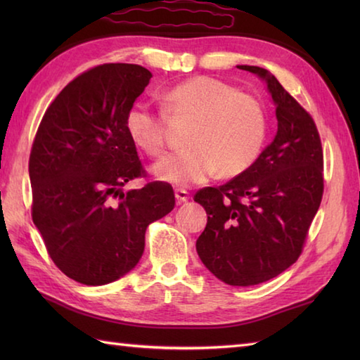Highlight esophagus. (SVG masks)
<instances>
[{"label":"esophagus","mask_w":360,"mask_h":360,"mask_svg":"<svg viewBox=\"0 0 360 360\" xmlns=\"http://www.w3.org/2000/svg\"><path fill=\"white\" fill-rule=\"evenodd\" d=\"M174 196H176V201H178L179 204L188 201V192H187V190H184V188H176L174 190Z\"/></svg>","instance_id":"esophagus-1"}]
</instances>
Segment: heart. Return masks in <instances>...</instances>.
<instances>
[{"label":"heart","mask_w":360,"mask_h":360,"mask_svg":"<svg viewBox=\"0 0 360 360\" xmlns=\"http://www.w3.org/2000/svg\"><path fill=\"white\" fill-rule=\"evenodd\" d=\"M164 110L136 102L125 114L131 141L150 156H160L168 145V117L192 120L187 148L167 156L155 167L159 179L174 186L202 182L219 170L236 176L255 162L266 139V114L258 98L229 83L196 75L167 89Z\"/></svg>","instance_id":"1"}]
</instances>
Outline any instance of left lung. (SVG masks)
<instances>
[{"instance_id":"left-lung-1","label":"left lung","mask_w":360,"mask_h":360,"mask_svg":"<svg viewBox=\"0 0 360 360\" xmlns=\"http://www.w3.org/2000/svg\"><path fill=\"white\" fill-rule=\"evenodd\" d=\"M275 102L278 129L246 172L219 187L198 190L207 212L196 241L205 267L231 286H252L277 277L302 255L323 196V150L311 114L258 66Z\"/></svg>"}]
</instances>
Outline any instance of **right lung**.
I'll list each match as a JSON object with an SVG mask.
<instances>
[{"label":"right lung","instance_id":"obj_1","mask_svg":"<svg viewBox=\"0 0 360 360\" xmlns=\"http://www.w3.org/2000/svg\"><path fill=\"white\" fill-rule=\"evenodd\" d=\"M139 65L105 63L60 91L29 156L32 221L60 271L86 286L120 278L139 263L145 231L174 209L170 184L147 178L125 114L148 85Z\"/></svg>","mask_w":360,"mask_h":360}]
</instances>
